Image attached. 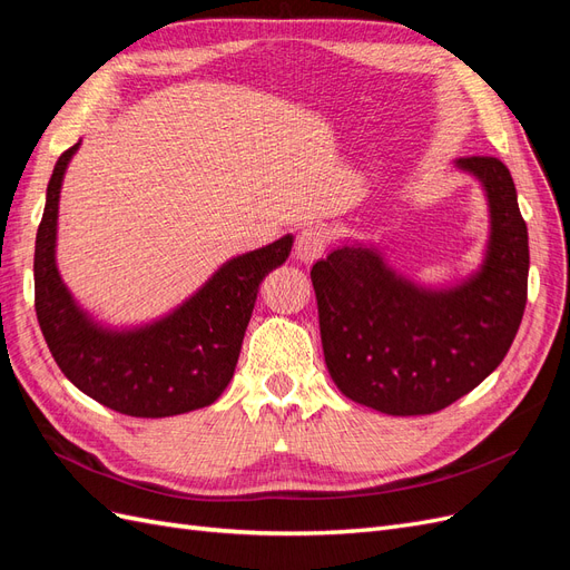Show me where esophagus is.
Wrapping results in <instances>:
<instances>
[{
  "label": "esophagus",
  "instance_id": "esophagus-1",
  "mask_svg": "<svg viewBox=\"0 0 570 570\" xmlns=\"http://www.w3.org/2000/svg\"><path fill=\"white\" fill-rule=\"evenodd\" d=\"M327 247V233L318 226H306L295 243V256L299 264H314Z\"/></svg>",
  "mask_w": 570,
  "mask_h": 570
}]
</instances>
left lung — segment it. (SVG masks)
I'll return each instance as SVG.
<instances>
[{"label": "left lung", "mask_w": 570, "mask_h": 570, "mask_svg": "<svg viewBox=\"0 0 570 570\" xmlns=\"http://www.w3.org/2000/svg\"><path fill=\"white\" fill-rule=\"evenodd\" d=\"M488 202V243L454 285H423L368 239H342L314 264L325 366L347 400L390 416L435 413L502 364L528 295V228L509 168L456 159Z\"/></svg>", "instance_id": "8db88e82"}]
</instances>
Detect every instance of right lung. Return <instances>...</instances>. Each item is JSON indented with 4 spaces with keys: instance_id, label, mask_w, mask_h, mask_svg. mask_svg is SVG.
Returning a JSON list of instances; mask_svg holds the SVG:
<instances>
[{
    "instance_id": "right-lung-1",
    "label": "right lung",
    "mask_w": 570,
    "mask_h": 570,
    "mask_svg": "<svg viewBox=\"0 0 570 570\" xmlns=\"http://www.w3.org/2000/svg\"><path fill=\"white\" fill-rule=\"evenodd\" d=\"M78 147L66 149L55 166L36 237V312L51 356L80 392L126 416L164 419L214 404L235 373L258 285L285 264L295 237L228 258L159 318L99 321L73 297L57 266L61 185Z\"/></svg>"
}]
</instances>
